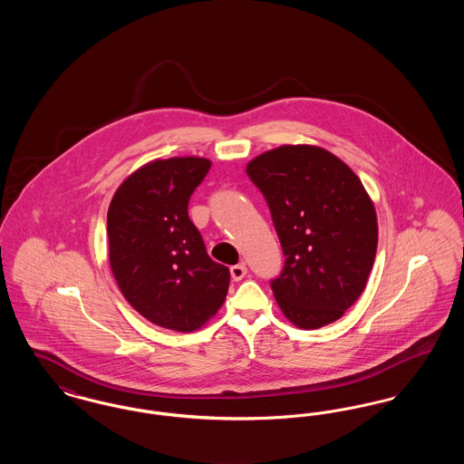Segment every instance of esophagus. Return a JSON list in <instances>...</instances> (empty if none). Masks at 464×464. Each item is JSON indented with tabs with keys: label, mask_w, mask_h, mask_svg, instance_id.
I'll list each match as a JSON object with an SVG mask.
<instances>
[{
	"label": "esophagus",
	"mask_w": 464,
	"mask_h": 464,
	"mask_svg": "<svg viewBox=\"0 0 464 464\" xmlns=\"http://www.w3.org/2000/svg\"><path fill=\"white\" fill-rule=\"evenodd\" d=\"M229 271H231V278L235 280V282H240L243 276L246 275V266L240 263V265L231 266L229 267Z\"/></svg>",
	"instance_id": "34e87169"
}]
</instances>
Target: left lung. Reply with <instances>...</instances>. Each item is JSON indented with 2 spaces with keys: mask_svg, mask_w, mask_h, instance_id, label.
I'll return each mask as SVG.
<instances>
[{
  "mask_svg": "<svg viewBox=\"0 0 464 464\" xmlns=\"http://www.w3.org/2000/svg\"><path fill=\"white\" fill-rule=\"evenodd\" d=\"M263 193L285 256L269 282L278 306L301 329L337 318L363 292L374 265L377 219L353 170L314 146H282L246 165Z\"/></svg>",
  "mask_w": 464,
  "mask_h": 464,
  "instance_id": "obj_1",
  "label": "left lung"
}]
</instances>
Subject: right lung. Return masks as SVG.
Masks as SVG:
<instances>
[{
	"mask_svg": "<svg viewBox=\"0 0 464 464\" xmlns=\"http://www.w3.org/2000/svg\"><path fill=\"white\" fill-rule=\"evenodd\" d=\"M210 170L205 158L156 160L114 193L108 210L112 275L144 318L179 332L221 308L229 269L212 261L188 203Z\"/></svg>",
	"mask_w": 464,
	"mask_h": 464,
	"instance_id": "right-lung-1",
	"label": "right lung"
}]
</instances>
